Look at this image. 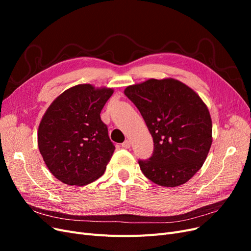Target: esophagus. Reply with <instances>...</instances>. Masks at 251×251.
Instances as JSON below:
<instances>
[{
  "label": "esophagus",
  "instance_id": "obj_1",
  "mask_svg": "<svg viewBox=\"0 0 251 251\" xmlns=\"http://www.w3.org/2000/svg\"><path fill=\"white\" fill-rule=\"evenodd\" d=\"M121 147L125 148V149H130V147H131V142H130V140H126L125 142L121 143Z\"/></svg>",
  "mask_w": 251,
  "mask_h": 251
}]
</instances>
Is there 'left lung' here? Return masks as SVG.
<instances>
[{"label":"left lung","mask_w":251,"mask_h":251,"mask_svg":"<svg viewBox=\"0 0 251 251\" xmlns=\"http://www.w3.org/2000/svg\"><path fill=\"white\" fill-rule=\"evenodd\" d=\"M146 121L154 151L139 166L148 179L164 187L186 183L206 159L212 123L206 104L195 91L175 78H151L125 89Z\"/></svg>","instance_id":"obj_1"}]
</instances>
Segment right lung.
<instances>
[{
    "mask_svg": "<svg viewBox=\"0 0 251 251\" xmlns=\"http://www.w3.org/2000/svg\"><path fill=\"white\" fill-rule=\"evenodd\" d=\"M112 88L80 83L58 95L37 131L40 153L51 174L68 185H87L101 177L115 147L100 112Z\"/></svg>",
    "mask_w": 251,
    "mask_h": 251,
    "instance_id": "1",
    "label": "right lung"
}]
</instances>
